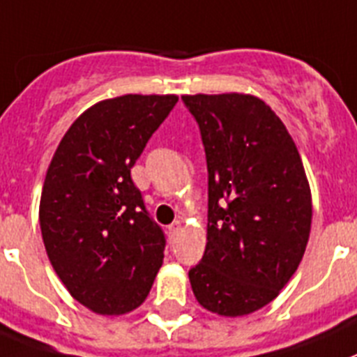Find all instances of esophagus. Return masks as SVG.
<instances>
[{
	"instance_id": "34e87169",
	"label": "esophagus",
	"mask_w": 357,
	"mask_h": 357,
	"mask_svg": "<svg viewBox=\"0 0 357 357\" xmlns=\"http://www.w3.org/2000/svg\"><path fill=\"white\" fill-rule=\"evenodd\" d=\"M179 231H181V222L176 221V222H172V225L169 226V230H167V234H169L170 238H174L176 235L179 234Z\"/></svg>"
}]
</instances>
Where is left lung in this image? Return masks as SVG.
I'll list each match as a JSON object with an SVG mask.
<instances>
[{
  "label": "left lung",
  "mask_w": 357,
  "mask_h": 357,
  "mask_svg": "<svg viewBox=\"0 0 357 357\" xmlns=\"http://www.w3.org/2000/svg\"><path fill=\"white\" fill-rule=\"evenodd\" d=\"M208 167L206 248L188 271L206 311L237 318L277 298L305 253L312 199L298 149L253 95H183Z\"/></svg>",
  "instance_id": "left-lung-1"
}]
</instances>
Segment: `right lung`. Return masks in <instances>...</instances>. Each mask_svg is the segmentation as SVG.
I'll list each match as a JSON object with an SVG mask.
<instances>
[{"mask_svg": "<svg viewBox=\"0 0 357 357\" xmlns=\"http://www.w3.org/2000/svg\"><path fill=\"white\" fill-rule=\"evenodd\" d=\"M176 102V95L132 93L97 102L50 161L39 203L43 243L64 287L91 312L135 311L163 264L165 237L131 169Z\"/></svg>", "mask_w": 357, "mask_h": 357, "instance_id": "1", "label": "right lung"}]
</instances>
